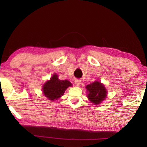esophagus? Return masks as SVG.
Here are the masks:
<instances>
[{
	"label": "esophagus",
	"instance_id": "esophagus-1",
	"mask_svg": "<svg viewBox=\"0 0 147 147\" xmlns=\"http://www.w3.org/2000/svg\"><path fill=\"white\" fill-rule=\"evenodd\" d=\"M74 84H76V86H79L81 84V80H78V79H76L75 80H74Z\"/></svg>",
	"mask_w": 147,
	"mask_h": 147
}]
</instances>
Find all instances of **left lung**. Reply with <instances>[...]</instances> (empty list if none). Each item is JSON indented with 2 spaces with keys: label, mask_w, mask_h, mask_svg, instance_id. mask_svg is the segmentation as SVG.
<instances>
[{
  "label": "left lung",
  "mask_w": 147,
  "mask_h": 147,
  "mask_svg": "<svg viewBox=\"0 0 147 147\" xmlns=\"http://www.w3.org/2000/svg\"><path fill=\"white\" fill-rule=\"evenodd\" d=\"M86 89L89 92L88 94L89 100L94 104H99L106 96L107 91L105 87L99 82L96 81L88 85Z\"/></svg>",
  "instance_id": "left-lung-1"
}]
</instances>
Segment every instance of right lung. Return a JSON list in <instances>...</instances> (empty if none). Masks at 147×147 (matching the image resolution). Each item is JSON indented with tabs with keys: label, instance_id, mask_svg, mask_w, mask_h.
<instances>
[{
	"label": "right lung",
	"instance_id": "right-lung-1",
	"mask_svg": "<svg viewBox=\"0 0 147 147\" xmlns=\"http://www.w3.org/2000/svg\"><path fill=\"white\" fill-rule=\"evenodd\" d=\"M72 84L68 80H60L58 75L54 74L49 81H47L43 86V94L49 100H54L61 97L65 89Z\"/></svg>",
	"mask_w": 147,
	"mask_h": 147
}]
</instances>
